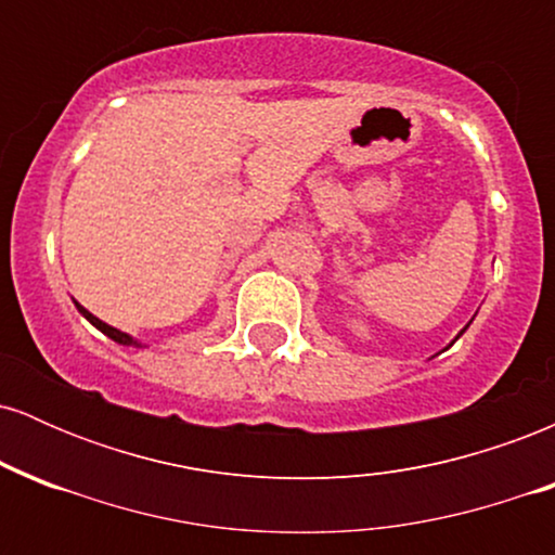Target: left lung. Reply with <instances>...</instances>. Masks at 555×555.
<instances>
[{
    "label": "left lung",
    "mask_w": 555,
    "mask_h": 555,
    "mask_svg": "<svg viewBox=\"0 0 555 555\" xmlns=\"http://www.w3.org/2000/svg\"><path fill=\"white\" fill-rule=\"evenodd\" d=\"M473 321H475V318H473ZM473 321H469V323H473ZM469 323H467V326H464V328L460 331V334H456V336H454V341H456V339H460V336L464 334V331H467V328H469ZM454 341H451V344H454ZM451 344H449V347H451ZM449 347H446V349H449ZM446 349H443V352H446Z\"/></svg>",
    "instance_id": "left-lung-1"
}]
</instances>
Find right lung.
Here are the masks:
<instances>
[{
    "label": "right lung",
    "mask_w": 555,
    "mask_h": 555,
    "mask_svg": "<svg viewBox=\"0 0 555 555\" xmlns=\"http://www.w3.org/2000/svg\"><path fill=\"white\" fill-rule=\"evenodd\" d=\"M75 308H78V313L86 318L88 323H91V326H95L101 331V334L104 336H109L112 341H117V344H122V347H143V344H140L135 336H130V334H125V331H119V328H114V326H109V323H104V321H99V318H95L93 313H88L86 308H82V305H78L75 302Z\"/></svg>",
    "instance_id": "add662e5"
}]
</instances>
